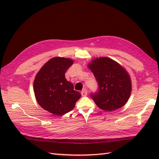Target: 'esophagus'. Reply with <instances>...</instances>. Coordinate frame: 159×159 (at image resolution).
Listing matches in <instances>:
<instances>
[{
  "instance_id": "34e87169",
  "label": "esophagus",
  "mask_w": 159,
  "mask_h": 159,
  "mask_svg": "<svg viewBox=\"0 0 159 159\" xmlns=\"http://www.w3.org/2000/svg\"><path fill=\"white\" fill-rule=\"evenodd\" d=\"M82 96H87V90L86 89H84L81 92Z\"/></svg>"
}]
</instances>
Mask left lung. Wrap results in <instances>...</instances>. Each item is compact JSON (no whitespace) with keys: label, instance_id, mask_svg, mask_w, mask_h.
Wrapping results in <instances>:
<instances>
[{"label":"left lung","instance_id":"obj_1","mask_svg":"<svg viewBox=\"0 0 159 159\" xmlns=\"http://www.w3.org/2000/svg\"><path fill=\"white\" fill-rule=\"evenodd\" d=\"M98 85L91 94L96 105L106 111L124 106L130 96L132 85L129 74L119 63L108 57H100L89 63Z\"/></svg>","mask_w":159,"mask_h":159}]
</instances>
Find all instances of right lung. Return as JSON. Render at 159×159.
Masks as SVG:
<instances>
[{"label":"right lung","mask_w":159,"mask_h":159,"mask_svg":"<svg viewBox=\"0 0 159 159\" xmlns=\"http://www.w3.org/2000/svg\"><path fill=\"white\" fill-rule=\"evenodd\" d=\"M73 61L64 57H54L46 62L36 74L33 90L37 102L43 109L57 116L72 111L81 96L65 77Z\"/></svg>","instance_id":"obj_1"}]
</instances>
